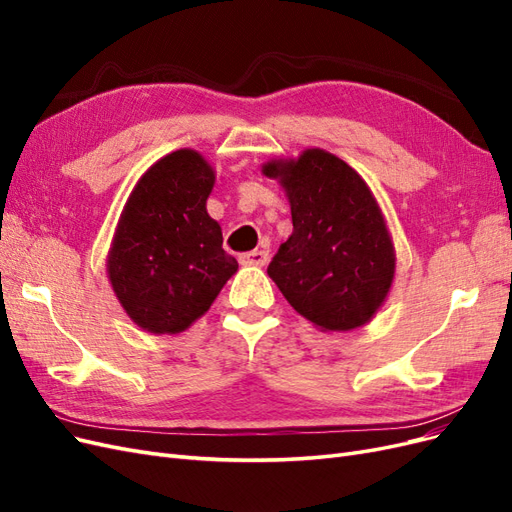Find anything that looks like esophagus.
<instances>
[{"label":"esophagus","instance_id":"1","mask_svg":"<svg viewBox=\"0 0 512 512\" xmlns=\"http://www.w3.org/2000/svg\"><path fill=\"white\" fill-rule=\"evenodd\" d=\"M239 262L245 267H265L269 262V252L265 250H254V252H245L239 256Z\"/></svg>","mask_w":512,"mask_h":512}]
</instances>
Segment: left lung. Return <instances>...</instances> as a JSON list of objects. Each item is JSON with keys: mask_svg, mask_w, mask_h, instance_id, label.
Wrapping results in <instances>:
<instances>
[{"mask_svg": "<svg viewBox=\"0 0 512 512\" xmlns=\"http://www.w3.org/2000/svg\"><path fill=\"white\" fill-rule=\"evenodd\" d=\"M262 173L282 183L292 235L267 269L286 301L322 331H352L384 303L395 247L369 185L324 149L271 160Z\"/></svg>", "mask_w": 512, "mask_h": 512, "instance_id": "left-lung-1", "label": "left lung"}]
</instances>
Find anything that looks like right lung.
<instances>
[{"label":"right lung","instance_id":"add662e5","mask_svg":"<svg viewBox=\"0 0 512 512\" xmlns=\"http://www.w3.org/2000/svg\"><path fill=\"white\" fill-rule=\"evenodd\" d=\"M215 170L194 149L168 153L138 179L108 252V280L147 333L175 335L203 316L237 260L207 213Z\"/></svg>","mask_w":512,"mask_h":512}]
</instances>
